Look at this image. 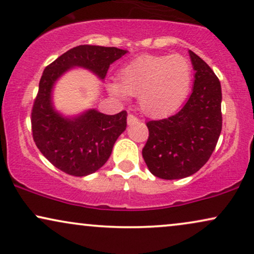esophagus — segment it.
<instances>
[{
  "label": "esophagus",
  "instance_id": "1",
  "mask_svg": "<svg viewBox=\"0 0 254 254\" xmlns=\"http://www.w3.org/2000/svg\"><path fill=\"white\" fill-rule=\"evenodd\" d=\"M137 120H139V119H137L134 114H128L127 115L128 125H132V124H134V122H136Z\"/></svg>",
  "mask_w": 254,
  "mask_h": 254
}]
</instances>
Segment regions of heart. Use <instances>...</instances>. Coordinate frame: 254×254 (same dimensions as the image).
Here are the masks:
<instances>
[{
  "instance_id": "heart-1",
  "label": "heart",
  "mask_w": 254,
  "mask_h": 254,
  "mask_svg": "<svg viewBox=\"0 0 254 254\" xmlns=\"http://www.w3.org/2000/svg\"><path fill=\"white\" fill-rule=\"evenodd\" d=\"M192 76V64L183 55H142L121 68L109 90L120 98L137 96L147 115L162 117L185 101Z\"/></svg>"
}]
</instances>
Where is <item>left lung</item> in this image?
Instances as JSON below:
<instances>
[{
	"instance_id": "1",
	"label": "left lung",
	"mask_w": 254,
	"mask_h": 254,
	"mask_svg": "<svg viewBox=\"0 0 254 254\" xmlns=\"http://www.w3.org/2000/svg\"><path fill=\"white\" fill-rule=\"evenodd\" d=\"M190 56L195 80L189 101L170 118L146 122L143 160L153 175L166 180L198 172L211 158L223 128L220 81L195 53L190 51Z\"/></svg>"
}]
</instances>
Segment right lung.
<instances>
[{
  "label": "right lung",
  "instance_id": "right-lung-1",
  "mask_svg": "<svg viewBox=\"0 0 254 254\" xmlns=\"http://www.w3.org/2000/svg\"><path fill=\"white\" fill-rule=\"evenodd\" d=\"M126 54L115 47L77 46L59 56L43 70L31 108V132L40 152L64 173L84 177L102 167L119 135L126 129L127 112L106 115L95 109L64 119L52 106V87L65 70L84 67L105 79L113 62Z\"/></svg>",
  "mask_w": 254,
  "mask_h": 254
}]
</instances>
